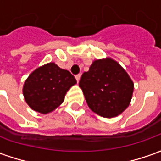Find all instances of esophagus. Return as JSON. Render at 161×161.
<instances>
[{"mask_svg": "<svg viewBox=\"0 0 161 161\" xmlns=\"http://www.w3.org/2000/svg\"><path fill=\"white\" fill-rule=\"evenodd\" d=\"M80 77H81L80 74H78V75H77V76H76V79H77V83H78V82H79V80H80Z\"/></svg>", "mask_w": 161, "mask_h": 161, "instance_id": "esophagus-1", "label": "esophagus"}]
</instances>
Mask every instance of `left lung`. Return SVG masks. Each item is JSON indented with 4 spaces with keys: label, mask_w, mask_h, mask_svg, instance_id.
Returning <instances> with one entry per match:
<instances>
[{
    "label": "left lung",
    "mask_w": 161,
    "mask_h": 161,
    "mask_svg": "<svg viewBox=\"0 0 161 161\" xmlns=\"http://www.w3.org/2000/svg\"><path fill=\"white\" fill-rule=\"evenodd\" d=\"M88 106L106 118L117 116L131 101L134 83L120 64L106 58L95 60L79 81Z\"/></svg>",
    "instance_id": "1"
}]
</instances>
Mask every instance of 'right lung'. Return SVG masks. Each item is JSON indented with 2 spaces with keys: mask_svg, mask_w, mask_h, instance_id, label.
Here are the masks:
<instances>
[{
  "mask_svg": "<svg viewBox=\"0 0 161 161\" xmlns=\"http://www.w3.org/2000/svg\"><path fill=\"white\" fill-rule=\"evenodd\" d=\"M76 84V78L69 70L48 63L37 68L26 78L23 96L32 109L47 114L63 103L67 91Z\"/></svg>",
  "mask_w": 161,
  "mask_h": 161,
  "instance_id": "add662e5",
  "label": "right lung"
}]
</instances>
